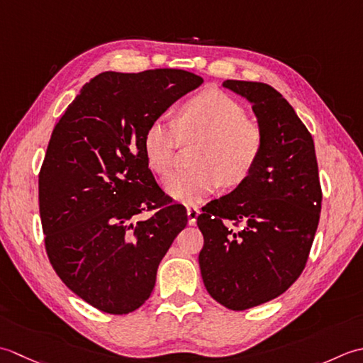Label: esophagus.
Returning a JSON list of instances; mask_svg holds the SVG:
<instances>
[{
	"label": "esophagus",
	"instance_id": "esophagus-1",
	"mask_svg": "<svg viewBox=\"0 0 363 363\" xmlns=\"http://www.w3.org/2000/svg\"><path fill=\"white\" fill-rule=\"evenodd\" d=\"M199 213H201V211H199V208H196V206H188L186 214H188V224L189 225H194L196 224Z\"/></svg>",
	"mask_w": 363,
	"mask_h": 363
}]
</instances>
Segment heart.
I'll return each instance as SVG.
<instances>
[{"instance_id":"b5f03b06","label":"heart","mask_w":363,"mask_h":363,"mask_svg":"<svg viewBox=\"0 0 363 363\" xmlns=\"http://www.w3.org/2000/svg\"><path fill=\"white\" fill-rule=\"evenodd\" d=\"M180 139L199 143L196 167L172 175L166 191L184 203H199L220 184L236 186L252 174L263 150V131L247 119L238 101L219 91H205L177 109L175 123L160 117L145 130L144 153L155 174L167 177Z\"/></svg>"}]
</instances>
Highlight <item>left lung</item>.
Segmentation results:
<instances>
[{
    "mask_svg": "<svg viewBox=\"0 0 363 363\" xmlns=\"http://www.w3.org/2000/svg\"><path fill=\"white\" fill-rule=\"evenodd\" d=\"M223 86L252 103L263 150L252 174L197 216L199 264L214 301L246 310L285 293L304 271L323 194L313 138L282 94L254 81Z\"/></svg>",
    "mask_w": 363,
    "mask_h": 363,
    "instance_id": "8db88e82",
    "label": "left lung"
}]
</instances>
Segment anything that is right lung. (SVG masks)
<instances>
[{
    "mask_svg": "<svg viewBox=\"0 0 363 363\" xmlns=\"http://www.w3.org/2000/svg\"><path fill=\"white\" fill-rule=\"evenodd\" d=\"M203 83L186 70L103 72L51 133L39 174L45 249L56 274L87 304L125 315L150 298L158 264L188 223L149 169L144 135ZM155 209L139 220L143 211Z\"/></svg>",
    "mask_w": 363,
    "mask_h": 363,
    "instance_id": "add662e5",
    "label": "right lung"
}]
</instances>
